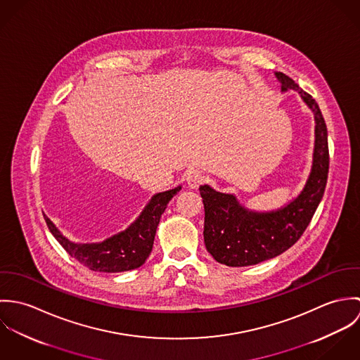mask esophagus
<instances>
[{"mask_svg": "<svg viewBox=\"0 0 360 360\" xmlns=\"http://www.w3.org/2000/svg\"><path fill=\"white\" fill-rule=\"evenodd\" d=\"M204 176L200 173V172H191L188 176H187V184L188 187L191 188H198L202 183H204Z\"/></svg>", "mask_w": 360, "mask_h": 360, "instance_id": "1", "label": "esophagus"}]
</instances>
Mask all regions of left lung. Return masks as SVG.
<instances>
[{
	"label": "left lung",
	"mask_w": 360,
	"mask_h": 360,
	"mask_svg": "<svg viewBox=\"0 0 360 360\" xmlns=\"http://www.w3.org/2000/svg\"><path fill=\"white\" fill-rule=\"evenodd\" d=\"M281 91L295 90L314 116V148L308 180L297 198L270 212H257L240 204L234 194L201 186L205 207L204 240L207 252L219 263L241 267L278 257L304 234L320 204L328 176L327 126L319 105L281 72L274 73Z\"/></svg>",
	"instance_id": "left-lung-1"
}]
</instances>
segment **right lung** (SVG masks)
Listing matches in <instances>:
<instances>
[{"label":"right lung","instance_id":"right-lung-1","mask_svg":"<svg viewBox=\"0 0 360 360\" xmlns=\"http://www.w3.org/2000/svg\"><path fill=\"white\" fill-rule=\"evenodd\" d=\"M180 190L181 186H177L169 191L155 194L140 216L126 230L103 240V243H73L56 229V226L46 214L44 219L52 236L63 247V250L90 270L103 273L127 271L140 267L150 257L160 216L169 201Z\"/></svg>","mask_w":360,"mask_h":360}]
</instances>
